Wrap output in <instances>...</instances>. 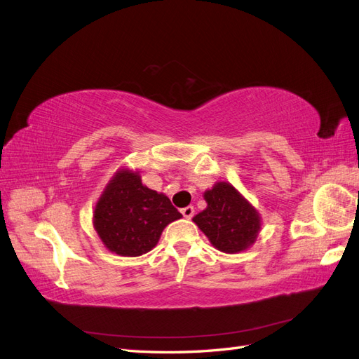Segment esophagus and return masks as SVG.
Wrapping results in <instances>:
<instances>
[{"instance_id": "esophagus-1", "label": "esophagus", "mask_w": 359, "mask_h": 359, "mask_svg": "<svg viewBox=\"0 0 359 359\" xmlns=\"http://www.w3.org/2000/svg\"><path fill=\"white\" fill-rule=\"evenodd\" d=\"M181 214L186 217V219H191V217L194 215V208L193 206H186V208L181 210Z\"/></svg>"}]
</instances>
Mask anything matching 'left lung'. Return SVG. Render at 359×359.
<instances>
[{
  "mask_svg": "<svg viewBox=\"0 0 359 359\" xmlns=\"http://www.w3.org/2000/svg\"><path fill=\"white\" fill-rule=\"evenodd\" d=\"M205 201L208 206L193 222L215 248L224 253H238L255 243L260 219L233 186L217 182L211 190L205 191Z\"/></svg>",
  "mask_w": 359,
  "mask_h": 359,
  "instance_id": "left-lung-1",
  "label": "left lung"
}]
</instances>
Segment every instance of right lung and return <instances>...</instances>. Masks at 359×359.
<instances>
[{"mask_svg": "<svg viewBox=\"0 0 359 359\" xmlns=\"http://www.w3.org/2000/svg\"><path fill=\"white\" fill-rule=\"evenodd\" d=\"M181 217L169 198L145 187L137 173L119 170L95 205L94 227L111 252L135 257L154 248L163 229Z\"/></svg>", "mask_w": 359, "mask_h": 359, "instance_id": "obj_1", "label": "right lung"}]
</instances>
